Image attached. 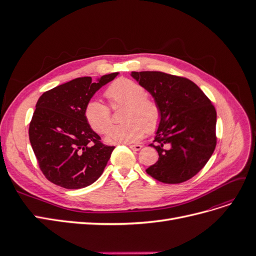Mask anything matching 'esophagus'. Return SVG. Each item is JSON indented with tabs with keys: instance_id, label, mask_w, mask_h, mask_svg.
I'll list each match as a JSON object with an SVG mask.
<instances>
[{
	"instance_id": "1",
	"label": "esophagus",
	"mask_w": 256,
	"mask_h": 256,
	"mask_svg": "<svg viewBox=\"0 0 256 256\" xmlns=\"http://www.w3.org/2000/svg\"><path fill=\"white\" fill-rule=\"evenodd\" d=\"M129 147L134 150H140L142 148V145L141 144H130Z\"/></svg>"
}]
</instances>
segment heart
Returning a JSON list of instances; mask_svg holds the SVG:
<instances>
[{
    "mask_svg": "<svg viewBox=\"0 0 256 256\" xmlns=\"http://www.w3.org/2000/svg\"><path fill=\"white\" fill-rule=\"evenodd\" d=\"M112 106H125L120 115V125L114 126L108 134L110 143L136 142L144 134H152L161 122V109L156 100L146 96L143 85L131 79L120 78L113 81L104 92ZM84 115L88 125L97 134H104L112 125L110 108L99 100H90L85 106Z\"/></svg>",
    "mask_w": 256,
    "mask_h": 256,
    "instance_id": "obj_1",
    "label": "heart"
}]
</instances>
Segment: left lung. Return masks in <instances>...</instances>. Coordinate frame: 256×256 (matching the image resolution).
<instances>
[{"label": "left lung", "instance_id": "1", "mask_svg": "<svg viewBox=\"0 0 256 256\" xmlns=\"http://www.w3.org/2000/svg\"><path fill=\"white\" fill-rule=\"evenodd\" d=\"M161 109V122L150 145L159 158L146 173L164 184H180L202 170L216 148V112L191 80L161 72H132Z\"/></svg>", "mask_w": 256, "mask_h": 256}]
</instances>
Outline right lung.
Here are the masks:
<instances>
[{
	"label": "right lung",
	"instance_id": "1",
	"mask_svg": "<svg viewBox=\"0 0 256 256\" xmlns=\"http://www.w3.org/2000/svg\"><path fill=\"white\" fill-rule=\"evenodd\" d=\"M118 72L104 74L98 83L81 76L44 92L30 122V142L44 177L66 189H81L95 182L115 146L106 145L85 118L92 95Z\"/></svg>",
	"mask_w": 256,
	"mask_h": 256
}]
</instances>
